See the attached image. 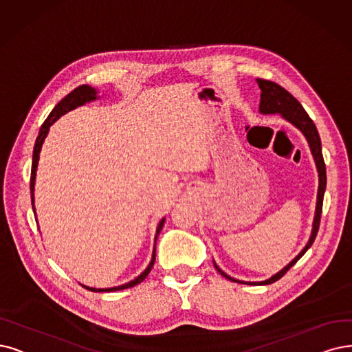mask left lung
I'll return each mask as SVG.
<instances>
[{
	"mask_svg": "<svg viewBox=\"0 0 352 352\" xmlns=\"http://www.w3.org/2000/svg\"><path fill=\"white\" fill-rule=\"evenodd\" d=\"M257 83H258L260 89H261V98H260V112H261V114H280L285 120L292 122L294 127L299 129L303 133V135L306 137L309 147H311V151L314 154L316 167H318L319 189H318L316 212H315V219H314L312 235H311V238H309L306 247L285 267L283 270H280L277 274H274L269 280H264V282H240V280H235V278L230 277L228 274H225L219 269V267L215 264L217 270L225 278L231 280V282H238V283H244V285H270V283L277 282L278 278H282L292 269V267L298 263V260L309 250V247L314 244L316 234H318V230H319V223H320L323 193H325V188H327V167H325V162H323V156H322V144H320V138H319V134H318V130H316V125L314 124L311 117L307 116V112L303 109L300 102L290 92H287L285 88L277 85V83H274L272 80H265V79H257Z\"/></svg>",
	"mask_w": 352,
	"mask_h": 352,
	"instance_id": "left-lung-1",
	"label": "left lung"
}]
</instances>
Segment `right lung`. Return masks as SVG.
<instances>
[{
  "label": "right lung",
  "instance_id": "1",
  "mask_svg": "<svg viewBox=\"0 0 352 352\" xmlns=\"http://www.w3.org/2000/svg\"><path fill=\"white\" fill-rule=\"evenodd\" d=\"M96 94H98V91H96L95 88L88 87V85L78 87L76 89H74L69 95H66V96L63 98V100L53 108V111L50 112L49 117L46 118V121H45L43 124H41V129H40L38 135H37V138H36V144H34V150H33V163H32V176H30V190H32V205H33V210H34L33 192H34L36 170H37V164H38V154H40L41 146H43L45 138H46V135H47V133H49L50 125H52L56 120L60 118L63 114H66L67 111L75 109L76 107H80V105H83V104H87V102H91V101L96 100ZM34 212H36V210H34ZM163 223H164V218H163V219L159 222V225H157L156 240H157V236H159V234H160V231H162V228H163ZM154 260H156V250L153 251V257H151L150 264L147 265V269H146L142 274H140L137 278L131 280L130 283H125V285L118 286V287H109V289H95V287H87V286H83V287H87V289L91 290V292H116V290H122V289L133 287V286H135V285H138V283H142L143 280L148 276V273L151 272V267H153V264H154Z\"/></svg>",
  "mask_w": 352,
  "mask_h": 352
}]
</instances>
